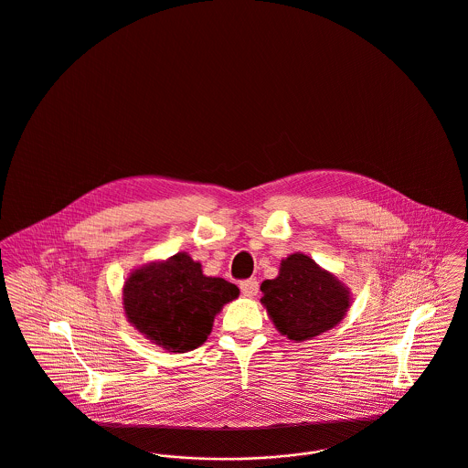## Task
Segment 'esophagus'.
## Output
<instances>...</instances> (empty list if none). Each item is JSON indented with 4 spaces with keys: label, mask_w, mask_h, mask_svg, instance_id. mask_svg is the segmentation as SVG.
<instances>
[{
    "label": "esophagus",
    "mask_w": 468,
    "mask_h": 468,
    "mask_svg": "<svg viewBox=\"0 0 468 468\" xmlns=\"http://www.w3.org/2000/svg\"><path fill=\"white\" fill-rule=\"evenodd\" d=\"M239 289H241V292L245 294V296H255L257 292H259V282L255 281V279H249V281H243L239 283Z\"/></svg>",
    "instance_id": "34e87169"
}]
</instances>
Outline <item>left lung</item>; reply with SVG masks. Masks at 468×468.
I'll use <instances>...</instances> for the list:
<instances>
[{"instance_id":"8db88e82","label":"left lung","mask_w":468,"mask_h":468,"mask_svg":"<svg viewBox=\"0 0 468 468\" xmlns=\"http://www.w3.org/2000/svg\"><path fill=\"white\" fill-rule=\"evenodd\" d=\"M261 291V303L277 330L296 343L332 330L351 307L349 289L343 282L303 253L283 259L279 277L262 282Z\"/></svg>"}]
</instances>
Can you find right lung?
Returning a JSON list of instances; mask_svg holds the SVG:
<instances>
[{
    "label": "right lung",
    "mask_w": 468,
    "mask_h": 468,
    "mask_svg": "<svg viewBox=\"0 0 468 468\" xmlns=\"http://www.w3.org/2000/svg\"><path fill=\"white\" fill-rule=\"evenodd\" d=\"M238 296V285L206 277L186 251L134 270L122 291L127 321L170 353L206 343L215 315Z\"/></svg>",
    "instance_id": "add662e5"
}]
</instances>
